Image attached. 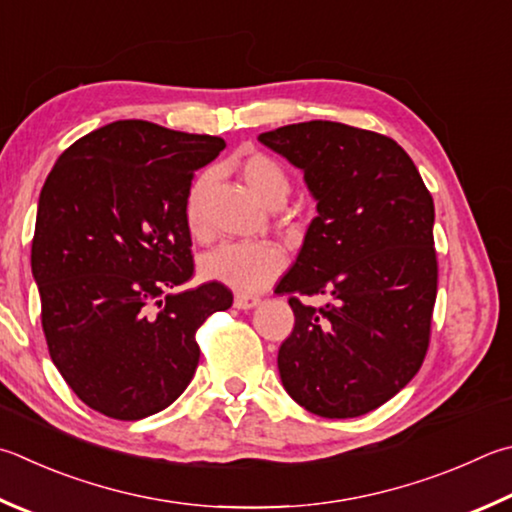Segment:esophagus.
Returning a JSON list of instances; mask_svg holds the SVG:
<instances>
[{"mask_svg":"<svg viewBox=\"0 0 512 512\" xmlns=\"http://www.w3.org/2000/svg\"><path fill=\"white\" fill-rule=\"evenodd\" d=\"M259 297H253V295H235V309L239 311H250L255 309V306H259Z\"/></svg>","mask_w":512,"mask_h":512,"instance_id":"obj_1","label":"esophagus"}]
</instances>
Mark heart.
<instances>
[{
  "mask_svg": "<svg viewBox=\"0 0 512 512\" xmlns=\"http://www.w3.org/2000/svg\"><path fill=\"white\" fill-rule=\"evenodd\" d=\"M237 170L246 188L266 206H282L291 190L288 174L280 161L264 152H244L237 161ZM206 188V176L192 185L185 219L194 237L203 235L201 192ZM286 257L268 241H228L208 250L199 259V275L208 282L224 284L237 293H259L273 284L284 271Z\"/></svg>",
  "mask_w": 512,
  "mask_h": 512,
  "instance_id": "heart-1",
  "label": "heart"
}]
</instances>
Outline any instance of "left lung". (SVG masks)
Returning <instances> with one entry per match:
<instances>
[{"instance_id": "1", "label": "left lung", "mask_w": 512, "mask_h": 512, "mask_svg": "<svg viewBox=\"0 0 512 512\" xmlns=\"http://www.w3.org/2000/svg\"><path fill=\"white\" fill-rule=\"evenodd\" d=\"M304 174L318 217L275 293L295 327L282 385L324 418H353L396 396L421 369L436 300L434 201L414 161L383 134L309 120L259 134ZM297 294H329L322 310Z\"/></svg>"}]
</instances>
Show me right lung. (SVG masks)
I'll use <instances>...</instances> for the list:
<instances>
[{
  "instance_id": "obj_1",
  "label": "right lung",
  "mask_w": 512,
  "mask_h": 512,
  "mask_svg": "<svg viewBox=\"0 0 512 512\" xmlns=\"http://www.w3.org/2000/svg\"><path fill=\"white\" fill-rule=\"evenodd\" d=\"M226 143L116 120L64 150L37 201L31 271L53 365L120 421L172 405L199 365L194 333L232 293L192 277V174Z\"/></svg>"
}]
</instances>
